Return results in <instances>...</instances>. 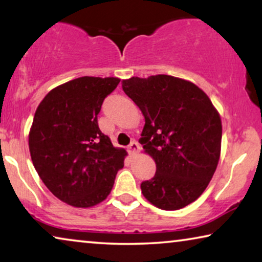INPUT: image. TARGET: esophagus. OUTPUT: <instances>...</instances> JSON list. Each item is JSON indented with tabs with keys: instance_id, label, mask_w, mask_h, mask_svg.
Masks as SVG:
<instances>
[{
	"instance_id": "esophagus-1",
	"label": "esophagus",
	"mask_w": 262,
	"mask_h": 262,
	"mask_svg": "<svg viewBox=\"0 0 262 262\" xmlns=\"http://www.w3.org/2000/svg\"><path fill=\"white\" fill-rule=\"evenodd\" d=\"M127 149H128V152H130V155H136V154H138L139 152V150H141V146H139V144L136 141H134V142H131L130 143V145L127 146Z\"/></svg>"
}]
</instances>
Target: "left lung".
Listing matches in <instances>:
<instances>
[{
  "label": "left lung",
  "instance_id": "left-lung-1",
  "mask_svg": "<svg viewBox=\"0 0 262 262\" xmlns=\"http://www.w3.org/2000/svg\"><path fill=\"white\" fill-rule=\"evenodd\" d=\"M123 91L145 119L139 143L155 160L143 195L162 210H179L199 198L221 156L222 121L212 102L192 82L169 75L123 81Z\"/></svg>",
  "mask_w": 262,
  "mask_h": 262
}]
</instances>
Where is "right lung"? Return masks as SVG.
Wrapping results in <instances>:
<instances>
[{"instance_id":"right-lung-1","label":"right lung","mask_w":262,"mask_h":262,"mask_svg":"<svg viewBox=\"0 0 262 262\" xmlns=\"http://www.w3.org/2000/svg\"><path fill=\"white\" fill-rule=\"evenodd\" d=\"M120 80L84 76L52 89L39 103L28 145L37 173L53 195L75 207L107 198L126 151L100 131L98 114Z\"/></svg>"}]
</instances>
